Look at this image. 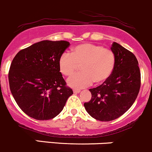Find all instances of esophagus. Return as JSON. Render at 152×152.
Masks as SVG:
<instances>
[{"instance_id":"obj_1","label":"esophagus","mask_w":152,"mask_h":152,"mask_svg":"<svg viewBox=\"0 0 152 152\" xmlns=\"http://www.w3.org/2000/svg\"><path fill=\"white\" fill-rule=\"evenodd\" d=\"M73 92H74L75 94H79V93L80 92V90H74Z\"/></svg>"}]
</instances>
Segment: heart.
Wrapping results in <instances>:
<instances>
[{
	"instance_id": "heart-1",
	"label": "heart",
	"mask_w": 152,
	"mask_h": 152,
	"mask_svg": "<svg viewBox=\"0 0 152 152\" xmlns=\"http://www.w3.org/2000/svg\"><path fill=\"white\" fill-rule=\"evenodd\" d=\"M80 65L82 72L67 80L72 88H84L94 82L101 84L107 80L115 68V55L102 45L83 43L75 46L71 54L62 53L58 59V69L64 76H71Z\"/></svg>"
}]
</instances>
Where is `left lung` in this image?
Wrapping results in <instances>:
<instances>
[{
  "mask_svg": "<svg viewBox=\"0 0 152 152\" xmlns=\"http://www.w3.org/2000/svg\"><path fill=\"white\" fill-rule=\"evenodd\" d=\"M111 50L115 55V66L107 80L89 89L91 99L84 104L94 119L108 122L118 118L131 107L141 87V72L133 53L114 42Z\"/></svg>",
  "mask_w": 152,
  "mask_h": 152,
  "instance_id": "obj_1",
  "label": "left lung"
}]
</instances>
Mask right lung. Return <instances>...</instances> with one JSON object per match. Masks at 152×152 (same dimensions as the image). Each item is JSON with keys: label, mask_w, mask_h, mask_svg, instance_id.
I'll list each match as a JSON object with an SVG mask.
<instances>
[{"label": "right lung", "mask_w": 152, "mask_h": 152, "mask_svg": "<svg viewBox=\"0 0 152 152\" xmlns=\"http://www.w3.org/2000/svg\"><path fill=\"white\" fill-rule=\"evenodd\" d=\"M69 45L65 40H43L21 50L13 59L9 72L11 92L30 117L54 118L73 94L58 69V59Z\"/></svg>", "instance_id": "obj_1"}]
</instances>
